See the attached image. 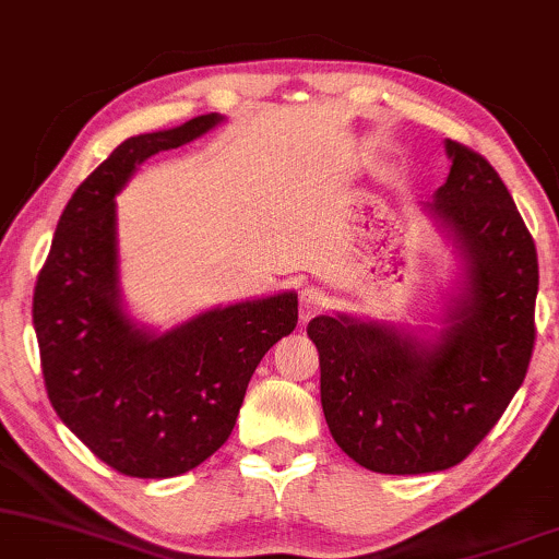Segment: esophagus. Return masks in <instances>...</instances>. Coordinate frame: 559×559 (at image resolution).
I'll list each match as a JSON object with an SVG mask.
<instances>
[{
    "label": "esophagus",
    "mask_w": 559,
    "mask_h": 559,
    "mask_svg": "<svg viewBox=\"0 0 559 559\" xmlns=\"http://www.w3.org/2000/svg\"><path fill=\"white\" fill-rule=\"evenodd\" d=\"M321 306H324V293H321L319 287L308 285L298 293V311H300V319H304V321L317 317V313L321 311Z\"/></svg>",
    "instance_id": "obj_1"
}]
</instances>
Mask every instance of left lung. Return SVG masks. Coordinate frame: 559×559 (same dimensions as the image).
Returning <instances> with one entry per match:
<instances>
[{
    "instance_id": "obj_1",
    "label": "left lung",
    "mask_w": 559,
    "mask_h": 559,
    "mask_svg": "<svg viewBox=\"0 0 559 559\" xmlns=\"http://www.w3.org/2000/svg\"><path fill=\"white\" fill-rule=\"evenodd\" d=\"M448 182L429 212L461 246L468 285L439 343L347 317L308 324L334 442L377 474H431L465 461L502 418L534 356V238L481 154L457 141H448Z\"/></svg>"
}]
</instances>
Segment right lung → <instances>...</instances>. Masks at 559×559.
<instances>
[{
    "mask_svg": "<svg viewBox=\"0 0 559 559\" xmlns=\"http://www.w3.org/2000/svg\"><path fill=\"white\" fill-rule=\"evenodd\" d=\"M219 120L201 115L111 151L64 206L33 290L51 408L124 476H180L212 457L233 435L255 366L298 324L295 293L214 308L162 337L135 330L120 308L115 195L143 159Z\"/></svg>",
    "mask_w": 559,
    "mask_h": 559,
    "instance_id": "1",
    "label": "right lung"
}]
</instances>
